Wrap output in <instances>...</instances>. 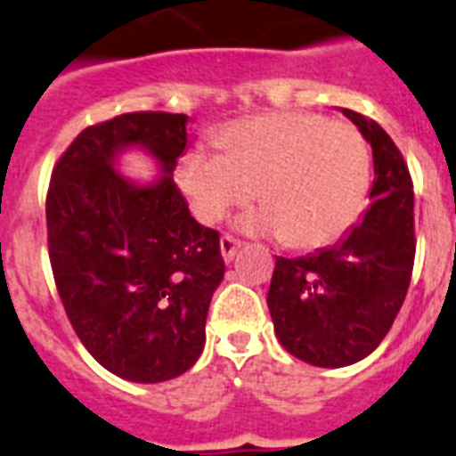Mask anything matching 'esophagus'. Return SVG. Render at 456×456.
Wrapping results in <instances>:
<instances>
[{
    "label": "esophagus",
    "mask_w": 456,
    "mask_h": 456,
    "mask_svg": "<svg viewBox=\"0 0 456 456\" xmlns=\"http://www.w3.org/2000/svg\"><path fill=\"white\" fill-rule=\"evenodd\" d=\"M239 248H240V240L234 239V236L224 234L220 239V250H222V257H224V262H232L236 252H239Z\"/></svg>",
    "instance_id": "esophagus-1"
}]
</instances>
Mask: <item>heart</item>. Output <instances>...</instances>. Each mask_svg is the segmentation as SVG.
<instances>
[{
	"label": "heart",
	"mask_w": 456,
	"mask_h": 456,
	"mask_svg": "<svg viewBox=\"0 0 456 456\" xmlns=\"http://www.w3.org/2000/svg\"><path fill=\"white\" fill-rule=\"evenodd\" d=\"M217 152L183 157L178 183L204 224L255 201L266 206L250 227L313 250L347 234L370 190V151L357 127L320 113H262L229 122Z\"/></svg>",
	"instance_id": "1"
}]
</instances>
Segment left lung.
I'll list each match as a JSON object with an SVG mask.
<instances>
[{"mask_svg": "<svg viewBox=\"0 0 456 456\" xmlns=\"http://www.w3.org/2000/svg\"><path fill=\"white\" fill-rule=\"evenodd\" d=\"M373 148L370 206L346 239L308 257H275V334L305 364L338 369L376 350L408 294L415 264V192L403 155L376 120L343 109Z\"/></svg>", "mask_w": 456, "mask_h": 456, "instance_id": "8db88e82", "label": "left lung"}]
</instances>
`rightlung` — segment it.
<instances>
[{"mask_svg":"<svg viewBox=\"0 0 456 456\" xmlns=\"http://www.w3.org/2000/svg\"><path fill=\"white\" fill-rule=\"evenodd\" d=\"M187 116L136 110L90 125L57 159L45 194L48 257L69 322L92 357L134 382L183 376L206 343L224 275L220 234L201 227L174 183ZM141 144L165 178L139 188L112 169Z\"/></svg>","mask_w":456,"mask_h":456,"instance_id":"add662e5","label":"right lung"}]
</instances>
